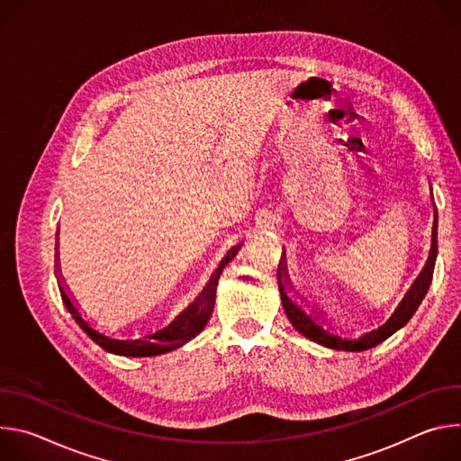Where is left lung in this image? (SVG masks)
I'll return each mask as SVG.
<instances>
[{"mask_svg":"<svg viewBox=\"0 0 461 461\" xmlns=\"http://www.w3.org/2000/svg\"><path fill=\"white\" fill-rule=\"evenodd\" d=\"M436 255H438V215L434 213L432 244H430L429 258L425 262L423 270L414 279L411 288L405 292L402 303L396 306L393 313L381 326L374 328V330H370V332H366V334H363L356 339L354 338H345V336L334 332L332 324H327L324 327L323 324L328 322V319H324L322 312H317L313 308L308 312L306 308H303V304H299L295 301V297L290 295L294 292V286H292L290 277L286 274V253L281 257V265L277 268V281H279L283 308H285L286 317L290 319V322L294 324L295 330L299 334H303L304 338H308L310 341H313V343H319L326 348L345 350V352H363V350L374 348L375 345L388 339L392 334H396L400 328H403L411 321V317L416 313L418 306L421 304V301L427 295V290L430 286Z\"/></svg>","mask_w":461,"mask_h":461,"instance_id":"left-lung-1","label":"left lung"}]
</instances>
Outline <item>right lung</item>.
Returning a JSON list of instances; mask_svg holds the SVG:
<instances>
[{
	"label": "right lung",
	"instance_id": "add662e5",
	"mask_svg": "<svg viewBox=\"0 0 461 461\" xmlns=\"http://www.w3.org/2000/svg\"><path fill=\"white\" fill-rule=\"evenodd\" d=\"M244 242L233 246L226 257L221 260L219 268L215 270V274L210 277L208 285L204 286V290L194 297V301L184 308L167 326H164L162 330H157L155 334H148L144 338L139 339H118L113 336H107L93 324H89V321L82 315V312L78 310L69 288L65 286V283H61V270H59V257H58V244H56V276H58V288L61 294V301L68 308V312L73 315V319L80 324L82 330L105 352H111L114 356H125V357H153V356H160V354H167L171 350L180 348L182 345H185L187 341H191L194 336H199L206 322L210 321L212 313H213V306H215V295H217V283L219 277L224 270V267L228 262L237 255V251L240 249Z\"/></svg>",
	"mask_w": 461,
	"mask_h": 461
}]
</instances>
